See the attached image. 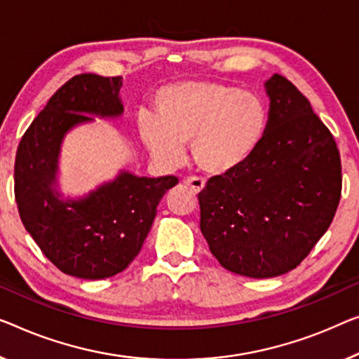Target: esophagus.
Here are the masks:
<instances>
[{"instance_id": "1", "label": "esophagus", "mask_w": 359, "mask_h": 359, "mask_svg": "<svg viewBox=\"0 0 359 359\" xmlns=\"http://www.w3.org/2000/svg\"><path fill=\"white\" fill-rule=\"evenodd\" d=\"M185 185L189 187V189L194 190L195 194H201V191L205 190V182H203L201 179H196V177L187 179V180H185Z\"/></svg>"}]
</instances>
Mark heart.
<instances>
[{"label": "heart", "mask_w": 359, "mask_h": 359, "mask_svg": "<svg viewBox=\"0 0 359 359\" xmlns=\"http://www.w3.org/2000/svg\"><path fill=\"white\" fill-rule=\"evenodd\" d=\"M154 114L138 117V137L153 159L175 165L190 143L191 159L208 175H226L263 143L269 114L261 96L237 87L187 80L158 90Z\"/></svg>", "instance_id": "b5f03b06"}]
</instances>
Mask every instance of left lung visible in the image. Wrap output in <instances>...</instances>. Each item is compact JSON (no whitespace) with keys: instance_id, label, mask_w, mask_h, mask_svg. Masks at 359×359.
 Returning a JSON list of instances; mask_svg holds the SVG:
<instances>
[{"instance_id":"obj_1","label":"left lung","mask_w":359,"mask_h":359,"mask_svg":"<svg viewBox=\"0 0 359 359\" xmlns=\"http://www.w3.org/2000/svg\"><path fill=\"white\" fill-rule=\"evenodd\" d=\"M264 87L271 103L263 143L198 194L214 258L253 279L295 269L329 229L341 195L339 148L306 96L279 74Z\"/></svg>"}]
</instances>
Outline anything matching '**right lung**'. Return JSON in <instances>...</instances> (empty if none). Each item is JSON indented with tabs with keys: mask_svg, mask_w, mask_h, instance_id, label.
<instances>
[{
	"mask_svg": "<svg viewBox=\"0 0 359 359\" xmlns=\"http://www.w3.org/2000/svg\"><path fill=\"white\" fill-rule=\"evenodd\" d=\"M122 77L80 74L67 80L19 143L14 195L25 231L64 274L98 280L119 274L140 253L174 175L149 179L121 170L77 200L57 191V159L66 133L93 116L119 117Z\"/></svg>",
	"mask_w": 359,
	"mask_h": 359,
	"instance_id": "right-lung-1",
	"label": "right lung"
}]
</instances>
